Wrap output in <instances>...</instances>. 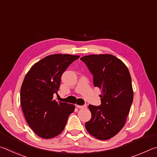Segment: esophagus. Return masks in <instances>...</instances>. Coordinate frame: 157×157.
Instances as JSON below:
<instances>
[{"label": "esophagus", "instance_id": "1", "mask_svg": "<svg viewBox=\"0 0 157 157\" xmlns=\"http://www.w3.org/2000/svg\"><path fill=\"white\" fill-rule=\"evenodd\" d=\"M77 107L79 108V109H84V108H86V105H77Z\"/></svg>", "mask_w": 157, "mask_h": 157}]
</instances>
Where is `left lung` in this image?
<instances>
[{"instance_id":"obj_1","label":"left lung","mask_w":157,"mask_h":157,"mask_svg":"<svg viewBox=\"0 0 157 157\" xmlns=\"http://www.w3.org/2000/svg\"><path fill=\"white\" fill-rule=\"evenodd\" d=\"M102 91L101 105H89L91 118L85 123L90 134L100 140L113 137L123 128L133 102L132 78L125 64L112 55H91L80 58Z\"/></svg>"}]
</instances>
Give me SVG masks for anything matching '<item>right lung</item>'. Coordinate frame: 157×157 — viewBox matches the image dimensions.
<instances>
[{"instance_id":"right-lung-1","label":"right lung","mask_w":157,"mask_h":157,"mask_svg":"<svg viewBox=\"0 0 157 157\" xmlns=\"http://www.w3.org/2000/svg\"><path fill=\"white\" fill-rule=\"evenodd\" d=\"M79 55H49L34 64L24 78L20 100L29 126L43 139H51L62 133L75 105L57 102V94L63 73Z\"/></svg>"}]
</instances>
